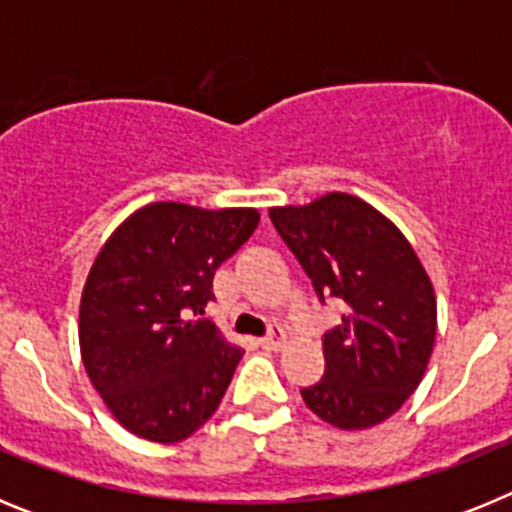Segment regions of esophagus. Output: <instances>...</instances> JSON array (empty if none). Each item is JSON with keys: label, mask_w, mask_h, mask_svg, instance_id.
Here are the masks:
<instances>
[{"label": "esophagus", "mask_w": 512, "mask_h": 512, "mask_svg": "<svg viewBox=\"0 0 512 512\" xmlns=\"http://www.w3.org/2000/svg\"><path fill=\"white\" fill-rule=\"evenodd\" d=\"M261 348H266V351H282L284 343H287V336H284L282 330H274V333H269V336L261 338Z\"/></svg>", "instance_id": "1"}]
</instances>
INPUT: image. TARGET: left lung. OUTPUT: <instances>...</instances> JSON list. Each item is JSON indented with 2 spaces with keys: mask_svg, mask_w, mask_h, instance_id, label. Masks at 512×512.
<instances>
[{
  "mask_svg": "<svg viewBox=\"0 0 512 512\" xmlns=\"http://www.w3.org/2000/svg\"><path fill=\"white\" fill-rule=\"evenodd\" d=\"M269 217L320 300L346 307L323 338V379L302 400L341 431L384 423L418 390L436 343V292L418 253L356 194L271 207Z\"/></svg>",
  "mask_w": 512,
  "mask_h": 512,
  "instance_id": "left-lung-1",
  "label": "left lung"
}]
</instances>
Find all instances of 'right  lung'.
<instances>
[{
    "label": "right lung",
    "mask_w": 512,
    "mask_h": 512,
    "mask_svg": "<svg viewBox=\"0 0 512 512\" xmlns=\"http://www.w3.org/2000/svg\"><path fill=\"white\" fill-rule=\"evenodd\" d=\"M253 207L151 202L104 241L79 305L81 361L133 436L179 443L212 418L243 348L207 320L215 269L259 225Z\"/></svg>",
    "instance_id": "add662e5"
}]
</instances>
